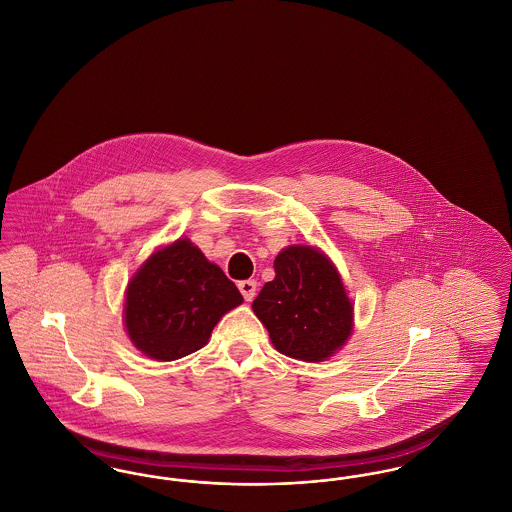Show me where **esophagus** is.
Masks as SVG:
<instances>
[{
  "instance_id": "34e87169",
  "label": "esophagus",
  "mask_w": 512,
  "mask_h": 512,
  "mask_svg": "<svg viewBox=\"0 0 512 512\" xmlns=\"http://www.w3.org/2000/svg\"><path fill=\"white\" fill-rule=\"evenodd\" d=\"M238 288H240V292L244 295L245 301H253L255 292H257V282L255 280H242L238 284Z\"/></svg>"
}]
</instances>
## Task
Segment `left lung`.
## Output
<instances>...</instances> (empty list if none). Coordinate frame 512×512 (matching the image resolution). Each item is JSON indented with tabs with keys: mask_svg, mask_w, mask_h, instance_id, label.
<instances>
[{
	"mask_svg": "<svg viewBox=\"0 0 512 512\" xmlns=\"http://www.w3.org/2000/svg\"><path fill=\"white\" fill-rule=\"evenodd\" d=\"M274 280L253 301L272 345L286 357L320 363L353 330V305L340 272L313 245H290L274 259Z\"/></svg>",
	"mask_w": 512,
	"mask_h": 512,
	"instance_id": "8db88e82",
	"label": "left lung"
}]
</instances>
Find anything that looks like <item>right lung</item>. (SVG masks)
<instances>
[{
  "label": "right lung",
  "instance_id": "obj_1",
  "mask_svg": "<svg viewBox=\"0 0 512 512\" xmlns=\"http://www.w3.org/2000/svg\"><path fill=\"white\" fill-rule=\"evenodd\" d=\"M242 303V293L220 267L180 238L151 253L130 278L124 328L149 359L176 361L201 349L220 318Z\"/></svg>",
  "mask_w": 512,
  "mask_h": 512
}]
</instances>
